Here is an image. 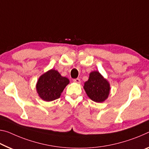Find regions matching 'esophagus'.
I'll use <instances>...</instances> for the list:
<instances>
[{
    "mask_svg": "<svg viewBox=\"0 0 149 149\" xmlns=\"http://www.w3.org/2000/svg\"><path fill=\"white\" fill-rule=\"evenodd\" d=\"M74 81L75 82V83H77V84H80V82H81V80H80V79H79V78H76V79H74Z\"/></svg>",
    "mask_w": 149,
    "mask_h": 149,
    "instance_id": "esophagus-1",
    "label": "esophagus"
}]
</instances>
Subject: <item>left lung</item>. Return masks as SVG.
<instances>
[{
	"label": "left lung",
	"mask_w": 149,
	"mask_h": 149,
	"mask_svg": "<svg viewBox=\"0 0 149 149\" xmlns=\"http://www.w3.org/2000/svg\"><path fill=\"white\" fill-rule=\"evenodd\" d=\"M84 89L92 101L102 103L108 98L110 93V84L98 71L89 74V79L84 83Z\"/></svg>",
	"instance_id": "obj_1"
}]
</instances>
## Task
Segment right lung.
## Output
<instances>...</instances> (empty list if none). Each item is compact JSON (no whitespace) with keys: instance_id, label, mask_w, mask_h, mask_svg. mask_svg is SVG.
I'll return each mask as SVG.
<instances>
[{"instance_id":"add662e5","label":"right lung","mask_w":149,"mask_h":149,"mask_svg":"<svg viewBox=\"0 0 149 149\" xmlns=\"http://www.w3.org/2000/svg\"><path fill=\"white\" fill-rule=\"evenodd\" d=\"M70 80L63 77L57 70H49L40 75L36 88L38 96L45 101H52L60 98L61 93Z\"/></svg>"}]
</instances>
